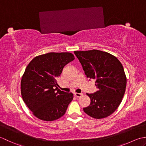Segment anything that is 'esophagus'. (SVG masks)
<instances>
[{
	"instance_id": "1",
	"label": "esophagus",
	"mask_w": 146,
	"mask_h": 146,
	"mask_svg": "<svg viewBox=\"0 0 146 146\" xmlns=\"http://www.w3.org/2000/svg\"><path fill=\"white\" fill-rule=\"evenodd\" d=\"M74 94H75V96H76L77 98H79V97L82 96L83 94H82V93H76Z\"/></svg>"
}]
</instances>
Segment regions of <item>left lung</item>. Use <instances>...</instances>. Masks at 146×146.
I'll list each match as a JSON object with an SVG mask.
<instances>
[{"instance_id": "left-lung-1", "label": "left lung", "mask_w": 146, "mask_h": 146, "mask_svg": "<svg viewBox=\"0 0 146 146\" xmlns=\"http://www.w3.org/2000/svg\"><path fill=\"white\" fill-rule=\"evenodd\" d=\"M87 77L96 79L98 91L87 93L91 103L83 110L94 118L111 115L121 102L125 91L127 78L122 64L116 56L98 50L74 51Z\"/></svg>"}]
</instances>
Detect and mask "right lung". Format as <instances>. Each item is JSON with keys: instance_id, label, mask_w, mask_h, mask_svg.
Instances as JSON below:
<instances>
[{"instance_id": "obj_1", "label": "right lung", "mask_w": 146, "mask_h": 146, "mask_svg": "<svg viewBox=\"0 0 146 146\" xmlns=\"http://www.w3.org/2000/svg\"><path fill=\"white\" fill-rule=\"evenodd\" d=\"M74 60L69 52H50L36 56L26 67L21 92L24 102L36 117L53 121L65 113L73 94L58 89L56 79L65 65Z\"/></svg>"}]
</instances>
